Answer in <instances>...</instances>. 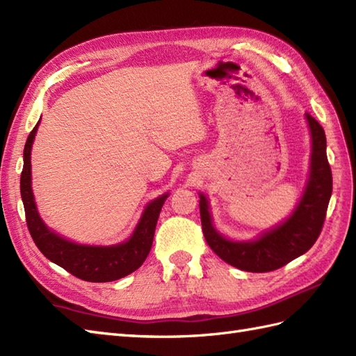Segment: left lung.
<instances>
[{"label": "left lung", "mask_w": 356, "mask_h": 356, "mask_svg": "<svg viewBox=\"0 0 356 356\" xmlns=\"http://www.w3.org/2000/svg\"><path fill=\"white\" fill-rule=\"evenodd\" d=\"M312 132V168L305 193L295 212L277 229L252 242L225 239L212 225L207 200L200 195V216L209 247L229 265L247 272H270L302 256L317 241L332 194V172L326 156V136L316 118L305 113Z\"/></svg>", "instance_id": "obj_1"}]
</instances>
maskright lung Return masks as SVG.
Segmentation results:
<instances>
[{
  "mask_svg": "<svg viewBox=\"0 0 356 356\" xmlns=\"http://www.w3.org/2000/svg\"><path fill=\"white\" fill-rule=\"evenodd\" d=\"M39 123L30 132L24 149V168L21 172V195L25 220L35 247L44 257L66 269L72 275L90 282H108L129 275L147 259L159 212L168 194L147 204L129 241L113 247H87L63 239L43 224L38 213L31 189V147Z\"/></svg>",
  "mask_w": 356,
  "mask_h": 356,
  "instance_id": "add662e5",
  "label": "right lung"
}]
</instances>
